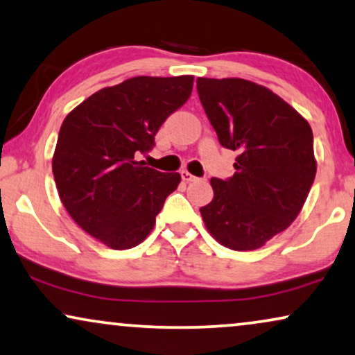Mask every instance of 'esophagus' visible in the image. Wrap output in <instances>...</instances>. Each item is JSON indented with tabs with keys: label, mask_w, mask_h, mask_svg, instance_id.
<instances>
[{
	"label": "esophagus",
	"mask_w": 355,
	"mask_h": 355,
	"mask_svg": "<svg viewBox=\"0 0 355 355\" xmlns=\"http://www.w3.org/2000/svg\"><path fill=\"white\" fill-rule=\"evenodd\" d=\"M182 178H183V182H187V183L198 180V177H195V175H191L190 172H188V170H182Z\"/></svg>",
	"instance_id": "1"
}]
</instances>
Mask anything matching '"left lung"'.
<instances>
[{"mask_svg":"<svg viewBox=\"0 0 355 355\" xmlns=\"http://www.w3.org/2000/svg\"><path fill=\"white\" fill-rule=\"evenodd\" d=\"M200 101L219 143L239 150L229 180L211 178L200 212L212 237L237 252L261 248L305 205L316 160L309 121L268 87L240 78H198Z\"/></svg>","mask_w":355,"mask_h":355,"instance_id":"left-lung-1","label":"left lung"}]
</instances>
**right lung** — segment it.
I'll return each mask as SVG.
<instances>
[{
	"mask_svg": "<svg viewBox=\"0 0 355 355\" xmlns=\"http://www.w3.org/2000/svg\"><path fill=\"white\" fill-rule=\"evenodd\" d=\"M190 74L138 76L103 87L66 115L53 154L60 200L84 232L113 250L139 245L154 229L180 173L136 160L154 146L170 113L191 96Z\"/></svg>",
	"mask_w": 355,
	"mask_h": 355,
	"instance_id": "obj_1",
	"label": "right lung"
}]
</instances>
